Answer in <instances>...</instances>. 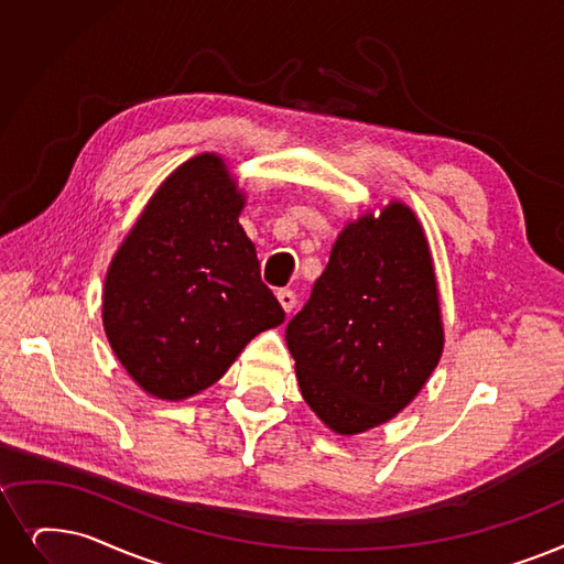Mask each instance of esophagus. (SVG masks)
<instances>
[{"label": "esophagus", "instance_id": "34e87169", "mask_svg": "<svg viewBox=\"0 0 564 564\" xmlns=\"http://www.w3.org/2000/svg\"><path fill=\"white\" fill-rule=\"evenodd\" d=\"M276 300H279L281 308H283L285 313H290L292 308H295V292H292V290H279V292H276Z\"/></svg>", "mask_w": 564, "mask_h": 564}]
</instances>
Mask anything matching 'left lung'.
I'll return each instance as SVG.
<instances>
[{"label": "left lung", "instance_id": "8db88e82", "mask_svg": "<svg viewBox=\"0 0 564 564\" xmlns=\"http://www.w3.org/2000/svg\"><path fill=\"white\" fill-rule=\"evenodd\" d=\"M285 343L304 401L336 435H359L403 412L445 348L417 214L389 200L343 226Z\"/></svg>", "mask_w": 564, "mask_h": 564}]
</instances>
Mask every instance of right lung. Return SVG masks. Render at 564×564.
I'll use <instances>...</instances> for the list:
<instances>
[{"label":"right lung","mask_w":564,"mask_h":564,"mask_svg":"<svg viewBox=\"0 0 564 564\" xmlns=\"http://www.w3.org/2000/svg\"><path fill=\"white\" fill-rule=\"evenodd\" d=\"M243 207L247 193L224 156L195 154L161 182L115 251L104 329L144 394H200L251 338L285 321L239 226Z\"/></svg>","instance_id":"1"}]
</instances>
